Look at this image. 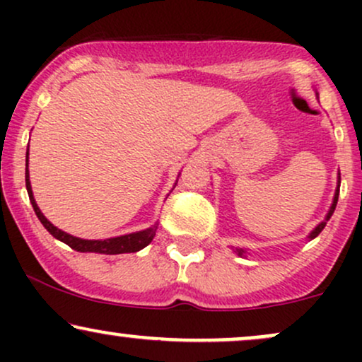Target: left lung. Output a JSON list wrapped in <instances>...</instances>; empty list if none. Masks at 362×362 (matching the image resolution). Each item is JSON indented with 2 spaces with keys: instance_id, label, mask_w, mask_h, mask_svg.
I'll list each match as a JSON object with an SVG mask.
<instances>
[{
  "instance_id": "1",
  "label": "left lung",
  "mask_w": 362,
  "mask_h": 362,
  "mask_svg": "<svg viewBox=\"0 0 362 362\" xmlns=\"http://www.w3.org/2000/svg\"><path fill=\"white\" fill-rule=\"evenodd\" d=\"M339 190H340V173H339V180H337V189H335V195H334V202H332V206H330V209H328L325 219H323V221L320 223L318 226L315 228V230L311 231V233L308 235L310 240L317 238V236H318L320 233H322V230H323V228H325V224H327L328 219H330V216L334 214L335 206H337V201H339ZM235 253H236V255H240V257H245V255H247V250H245V248H235Z\"/></svg>"
}]
</instances>
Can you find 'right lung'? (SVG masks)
Here are the masks:
<instances>
[{"instance_id":"add662e5","label":"right lung","mask_w":362,"mask_h":362,"mask_svg":"<svg viewBox=\"0 0 362 362\" xmlns=\"http://www.w3.org/2000/svg\"><path fill=\"white\" fill-rule=\"evenodd\" d=\"M25 185H27V192H28V197H30L32 207H34L37 218H39L40 223L44 224L45 230H47L54 238H57L59 242L66 243L68 247H71L73 250L76 252H95V253H105V255L139 252L141 248H144L146 245L151 243V240L155 238L156 235L158 223H155L151 228H146V230L143 231H136V233L115 236V238H107V240H83V238H78V236L66 233V231H62L59 228L54 226V224L49 221L42 213H40L39 206H37L34 199V194H32L30 175H28V148H27V168H25Z\"/></svg>"}]
</instances>
